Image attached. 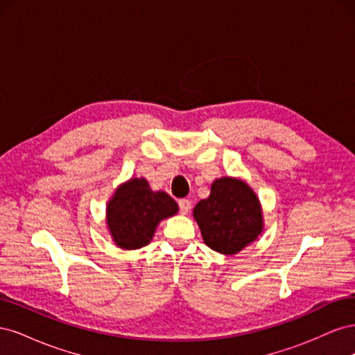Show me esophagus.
<instances>
[{
    "instance_id": "obj_1",
    "label": "esophagus",
    "mask_w": 355,
    "mask_h": 355,
    "mask_svg": "<svg viewBox=\"0 0 355 355\" xmlns=\"http://www.w3.org/2000/svg\"><path fill=\"white\" fill-rule=\"evenodd\" d=\"M179 204V210L182 214H187L191 210V201L188 198H182L178 201Z\"/></svg>"
}]
</instances>
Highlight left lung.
<instances>
[{
    "label": "left lung",
    "instance_id": "left-lung-1",
    "mask_svg": "<svg viewBox=\"0 0 355 355\" xmlns=\"http://www.w3.org/2000/svg\"><path fill=\"white\" fill-rule=\"evenodd\" d=\"M202 240L210 249L235 254L262 231L259 200L243 180L222 178L213 182L210 197L194 209Z\"/></svg>",
    "mask_w": 355,
    "mask_h": 355
}]
</instances>
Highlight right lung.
<instances>
[{"label": "right lung", "mask_w": 355, "mask_h": 355, "mask_svg": "<svg viewBox=\"0 0 355 355\" xmlns=\"http://www.w3.org/2000/svg\"><path fill=\"white\" fill-rule=\"evenodd\" d=\"M178 213L166 192H154L145 179H130L115 191L106 209V223L116 245L141 249L153 240L159 220Z\"/></svg>", "instance_id": "add662e5"}]
</instances>
